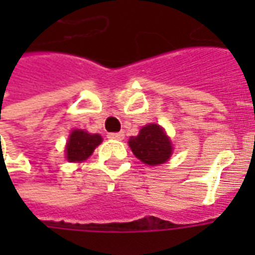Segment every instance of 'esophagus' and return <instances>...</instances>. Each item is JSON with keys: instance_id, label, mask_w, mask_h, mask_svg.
I'll return each instance as SVG.
<instances>
[{"instance_id": "34e87169", "label": "esophagus", "mask_w": 255, "mask_h": 255, "mask_svg": "<svg viewBox=\"0 0 255 255\" xmlns=\"http://www.w3.org/2000/svg\"><path fill=\"white\" fill-rule=\"evenodd\" d=\"M108 138L116 139V140H123V139H124V133L123 132H111V133H108Z\"/></svg>"}]
</instances>
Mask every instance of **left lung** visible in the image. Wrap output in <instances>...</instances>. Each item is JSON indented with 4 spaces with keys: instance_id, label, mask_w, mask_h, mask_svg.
<instances>
[{
    "instance_id": "obj_1",
    "label": "left lung",
    "mask_w": 255,
    "mask_h": 255,
    "mask_svg": "<svg viewBox=\"0 0 255 255\" xmlns=\"http://www.w3.org/2000/svg\"><path fill=\"white\" fill-rule=\"evenodd\" d=\"M128 143L135 157L147 165L164 164L172 154L171 140L158 124L143 127L138 136H131Z\"/></svg>"
}]
</instances>
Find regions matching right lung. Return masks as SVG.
I'll use <instances>...</instances> for the list:
<instances>
[{
  "label": "right lung",
  "instance_id": "obj_1",
  "mask_svg": "<svg viewBox=\"0 0 255 255\" xmlns=\"http://www.w3.org/2000/svg\"><path fill=\"white\" fill-rule=\"evenodd\" d=\"M102 142L98 133H87L82 129H75L69 135L67 147V158L71 162L83 161L93 154L94 149Z\"/></svg>",
  "mask_w": 255,
  "mask_h": 255
}]
</instances>
